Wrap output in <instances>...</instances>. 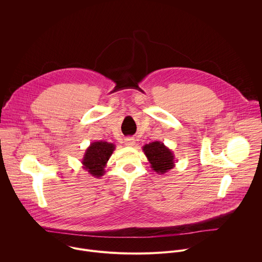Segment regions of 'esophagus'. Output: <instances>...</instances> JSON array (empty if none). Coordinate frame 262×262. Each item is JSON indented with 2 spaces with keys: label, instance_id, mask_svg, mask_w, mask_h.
Returning a JSON list of instances; mask_svg holds the SVG:
<instances>
[{
  "label": "esophagus",
  "instance_id": "obj_1",
  "mask_svg": "<svg viewBox=\"0 0 262 262\" xmlns=\"http://www.w3.org/2000/svg\"><path fill=\"white\" fill-rule=\"evenodd\" d=\"M135 143H136V141H135L134 138H126L124 140V145L125 146H134Z\"/></svg>",
  "mask_w": 262,
  "mask_h": 262
}]
</instances>
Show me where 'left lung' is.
Wrapping results in <instances>:
<instances>
[{
	"label": "left lung",
	"instance_id": "1",
	"mask_svg": "<svg viewBox=\"0 0 262 262\" xmlns=\"http://www.w3.org/2000/svg\"><path fill=\"white\" fill-rule=\"evenodd\" d=\"M143 151L147 157L151 168L159 174H165L174 168L173 152L164 143L156 141L143 146Z\"/></svg>",
	"mask_w": 262,
	"mask_h": 262
}]
</instances>
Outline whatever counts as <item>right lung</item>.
Segmentation results:
<instances>
[{"label":"right lung","instance_id":"obj_1","mask_svg":"<svg viewBox=\"0 0 262 262\" xmlns=\"http://www.w3.org/2000/svg\"><path fill=\"white\" fill-rule=\"evenodd\" d=\"M115 145L104 141H97L90 144L85 152L82 164L92 176L100 177L104 174V167L113 154Z\"/></svg>","mask_w":262,"mask_h":262}]
</instances>
